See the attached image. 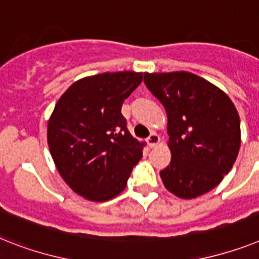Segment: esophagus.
<instances>
[{
  "mask_svg": "<svg viewBox=\"0 0 259 259\" xmlns=\"http://www.w3.org/2000/svg\"><path fill=\"white\" fill-rule=\"evenodd\" d=\"M160 142V136L156 132H152V134L149 135L148 138H147V143L149 144V147H155L156 144H159Z\"/></svg>",
  "mask_w": 259,
  "mask_h": 259,
  "instance_id": "1",
  "label": "esophagus"
}]
</instances>
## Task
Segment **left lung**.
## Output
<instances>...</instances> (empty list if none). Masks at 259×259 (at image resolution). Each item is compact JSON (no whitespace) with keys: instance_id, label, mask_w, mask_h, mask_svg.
<instances>
[{"instance_id":"1","label":"left lung","mask_w":259,"mask_h":259,"mask_svg":"<svg viewBox=\"0 0 259 259\" xmlns=\"http://www.w3.org/2000/svg\"><path fill=\"white\" fill-rule=\"evenodd\" d=\"M147 89L168 116L172 159L160 170L181 198L208 193L232 169L241 145L240 116L229 96L192 72H144Z\"/></svg>"}]
</instances>
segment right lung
<instances>
[{
    "label": "right lung",
    "mask_w": 259,
    "mask_h": 259,
    "mask_svg": "<svg viewBox=\"0 0 259 259\" xmlns=\"http://www.w3.org/2000/svg\"><path fill=\"white\" fill-rule=\"evenodd\" d=\"M142 72H104L83 78L59 98L48 124V143L62 179L79 196L107 201L124 191L143 156V143L121 115Z\"/></svg>",
    "instance_id": "add662e5"
}]
</instances>
